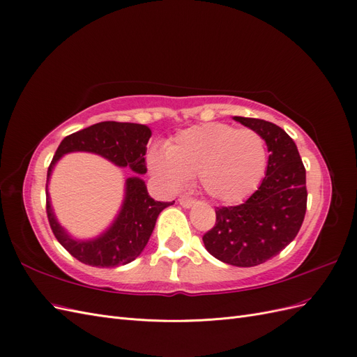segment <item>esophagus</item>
<instances>
[{
	"label": "esophagus",
	"mask_w": 357,
	"mask_h": 357,
	"mask_svg": "<svg viewBox=\"0 0 357 357\" xmlns=\"http://www.w3.org/2000/svg\"><path fill=\"white\" fill-rule=\"evenodd\" d=\"M195 199H192V198H181L180 199V205L181 207H185V208H190V207H193V205H195Z\"/></svg>",
	"instance_id": "esophagus-1"
}]
</instances>
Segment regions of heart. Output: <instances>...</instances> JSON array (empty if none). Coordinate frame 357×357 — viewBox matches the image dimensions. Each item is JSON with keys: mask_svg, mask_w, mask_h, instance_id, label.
<instances>
[{"mask_svg": "<svg viewBox=\"0 0 357 357\" xmlns=\"http://www.w3.org/2000/svg\"><path fill=\"white\" fill-rule=\"evenodd\" d=\"M264 138L253 129L228 123H205L185 129L165 150L152 149L147 165L171 190L199 176L204 190L214 199L234 204L257 189L266 171Z\"/></svg>", "mask_w": 357, "mask_h": 357, "instance_id": "b5f03b06", "label": "heart"}]
</instances>
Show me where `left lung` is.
Instances as JSON below:
<instances>
[{
  "label": "left lung",
  "instance_id": "8db88e82",
  "mask_svg": "<svg viewBox=\"0 0 357 357\" xmlns=\"http://www.w3.org/2000/svg\"><path fill=\"white\" fill-rule=\"evenodd\" d=\"M266 143L269 158L261 186L244 204L218 207L215 226L202 236L207 252L234 266H256L295 240L305 218V168L282 128L262 119L234 116Z\"/></svg>",
  "mask_w": 357,
  "mask_h": 357
}]
</instances>
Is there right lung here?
Listing matches in <instances>:
<instances>
[{
  "label": "right lung",
  "instance_id": "add662e5",
  "mask_svg": "<svg viewBox=\"0 0 357 357\" xmlns=\"http://www.w3.org/2000/svg\"><path fill=\"white\" fill-rule=\"evenodd\" d=\"M152 131L146 125L100 122L62 139L47 169L46 210L56 240L77 261L100 268H113L132 262L144 250L160 211L174 202H160L150 198L146 183L142 178L147 172L144 155ZM73 151L100 154L116 166L129 167L136 172L126 181L124 202L112 225L89 241L74 239L57 222L47 189L57 160L63 154Z\"/></svg>",
  "mask_w": 357,
  "mask_h": 357
}]
</instances>
